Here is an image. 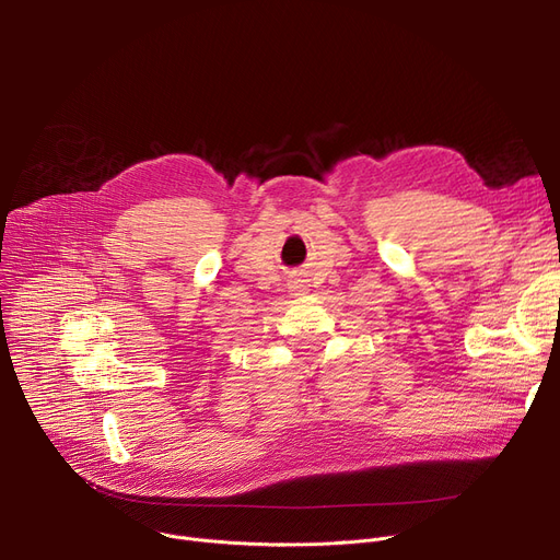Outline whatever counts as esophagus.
<instances>
[{
	"mask_svg": "<svg viewBox=\"0 0 560 560\" xmlns=\"http://www.w3.org/2000/svg\"><path fill=\"white\" fill-rule=\"evenodd\" d=\"M288 288H290L292 295H302V292L308 288V279H304L302 275H295L288 281Z\"/></svg>",
	"mask_w": 560,
	"mask_h": 560,
	"instance_id": "esophagus-1",
	"label": "esophagus"
}]
</instances>
